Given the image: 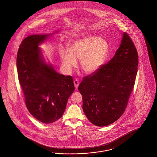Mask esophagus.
I'll return each instance as SVG.
<instances>
[{
	"label": "esophagus",
	"instance_id": "1",
	"mask_svg": "<svg viewBox=\"0 0 157 157\" xmlns=\"http://www.w3.org/2000/svg\"><path fill=\"white\" fill-rule=\"evenodd\" d=\"M74 85H75V88H76V89H77V88H78V85H79V84H80V82H79L78 80H74Z\"/></svg>",
	"mask_w": 157,
	"mask_h": 157
}]
</instances>
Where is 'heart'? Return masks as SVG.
<instances>
[{
    "instance_id": "b5f03b06",
    "label": "heart",
    "mask_w": 157,
    "mask_h": 157,
    "mask_svg": "<svg viewBox=\"0 0 157 157\" xmlns=\"http://www.w3.org/2000/svg\"><path fill=\"white\" fill-rule=\"evenodd\" d=\"M109 44L107 41L97 36H88L72 40L69 43L68 49L60 52L63 66L71 71L80 59V66L86 74L96 72L107 59Z\"/></svg>"
}]
</instances>
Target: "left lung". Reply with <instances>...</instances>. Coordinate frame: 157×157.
Returning <instances> with one entry per match:
<instances>
[{
    "label": "left lung",
    "mask_w": 157,
    "mask_h": 157,
    "mask_svg": "<svg viewBox=\"0 0 157 157\" xmlns=\"http://www.w3.org/2000/svg\"><path fill=\"white\" fill-rule=\"evenodd\" d=\"M138 58L133 41L124 33L114 56L83 77L78 89L82 97L83 112L91 123L106 126L123 114L135 82Z\"/></svg>",
    "instance_id": "8db88e82"
}]
</instances>
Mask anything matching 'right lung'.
<instances>
[{"instance_id":"right-lung-1","label":"right lung","mask_w":157,"mask_h":157,"mask_svg":"<svg viewBox=\"0 0 157 157\" xmlns=\"http://www.w3.org/2000/svg\"><path fill=\"white\" fill-rule=\"evenodd\" d=\"M50 35L27 37L17 56L18 77L27 108L44 124H52L62 116L68 98L75 90L71 76L58 74L44 59L38 46Z\"/></svg>"}]
</instances>
